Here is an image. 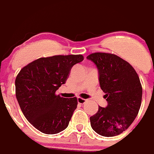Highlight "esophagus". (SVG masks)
Masks as SVG:
<instances>
[{"mask_svg": "<svg viewBox=\"0 0 154 154\" xmlns=\"http://www.w3.org/2000/svg\"><path fill=\"white\" fill-rule=\"evenodd\" d=\"M86 101H87V99H82V98H80V97L78 98V103H79V104H84Z\"/></svg>", "mask_w": 154, "mask_h": 154, "instance_id": "obj_1", "label": "esophagus"}]
</instances>
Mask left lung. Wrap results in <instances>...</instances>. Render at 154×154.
<instances>
[{
	"label": "left lung",
	"instance_id": "8db88e82",
	"mask_svg": "<svg viewBox=\"0 0 154 154\" xmlns=\"http://www.w3.org/2000/svg\"><path fill=\"white\" fill-rule=\"evenodd\" d=\"M87 58L96 64L99 81L108 105L90 117L92 130L103 137H115L127 130L137 117L142 101L140 78L129 62L114 54L95 52Z\"/></svg>",
	"mask_w": 154,
	"mask_h": 154
}]
</instances>
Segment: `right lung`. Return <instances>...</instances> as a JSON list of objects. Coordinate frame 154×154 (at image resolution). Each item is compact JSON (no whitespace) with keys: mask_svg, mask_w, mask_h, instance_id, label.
Masks as SVG:
<instances>
[{"mask_svg":"<svg viewBox=\"0 0 154 154\" xmlns=\"http://www.w3.org/2000/svg\"><path fill=\"white\" fill-rule=\"evenodd\" d=\"M82 55L40 58L24 66L15 79L16 98L23 114L34 127L45 134L65 130L77 108V98L56 95L66 82L74 65L83 61Z\"/></svg>","mask_w":154,"mask_h":154,"instance_id":"obj_1","label":"right lung"}]
</instances>
